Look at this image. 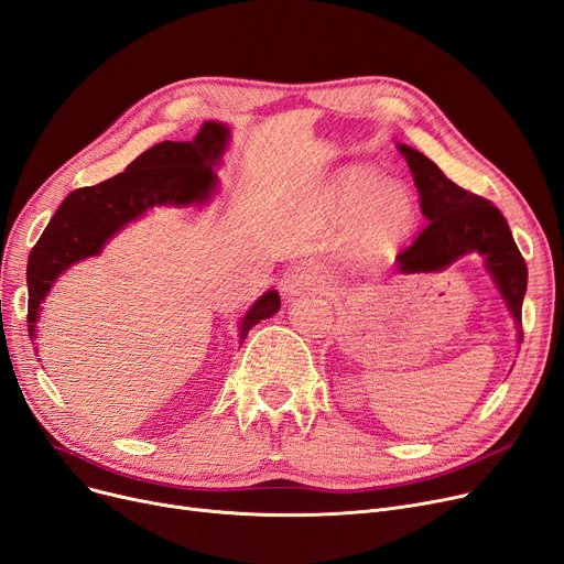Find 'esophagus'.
Here are the masks:
<instances>
[{
    "label": "esophagus",
    "instance_id": "esophagus-1",
    "mask_svg": "<svg viewBox=\"0 0 564 564\" xmlns=\"http://www.w3.org/2000/svg\"><path fill=\"white\" fill-rule=\"evenodd\" d=\"M323 288H325V274L313 264L295 267L283 279V295L288 300L302 295V292H313V290H323Z\"/></svg>",
    "mask_w": 564,
    "mask_h": 564
}]
</instances>
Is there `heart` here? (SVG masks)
I'll return each instance as SVG.
<instances>
[{
  "label": "heart",
  "mask_w": 564,
  "mask_h": 564,
  "mask_svg": "<svg viewBox=\"0 0 564 564\" xmlns=\"http://www.w3.org/2000/svg\"><path fill=\"white\" fill-rule=\"evenodd\" d=\"M332 200L343 218L355 216L357 251L378 260L394 251L414 226L412 195L401 184H382L369 165H350L332 186Z\"/></svg>",
  "instance_id": "1"
}]
</instances>
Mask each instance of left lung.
Returning a JSON list of instances; mask_svg holds the SVG:
<instances>
[{"label": "left lung", "instance_id": "left-lung-1", "mask_svg": "<svg viewBox=\"0 0 564 564\" xmlns=\"http://www.w3.org/2000/svg\"><path fill=\"white\" fill-rule=\"evenodd\" d=\"M408 161L414 186L420 191V207L429 226L399 256L405 274L435 272L458 260L460 256L479 253L486 258L488 274L494 276L500 295L519 327L523 340L521 306L528 288V267L511 237L500 209L486 198L460 188L445 177L431 159L408 144H399Z\"/></svg>", "mask_w": 564, "mask_h": 564}]
</instances>
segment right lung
<instances>
[{"instance_id":"obj_1","label":"right lung","mask_w":564,"mask_h":564,"mask_svg":"<svg viewBox=\"0 0 564 564\" xmlns=\"http://www.w3.org/2000/svg\"><path fill=\"white\" fill-rule=\"evenodd\" d=\"M230 131L218 121H205L188 142H159L142 152L124 173L96 186L66 195L43 230L28 262L30 313L28 329L36 338L39 308L57 276L78 260L99 256L104 243L156 205H203L216 188V173ZM281 308L276 290H269L247 311L239 325L243 340L253 325Z\"/></svg>"}]
</instances>
